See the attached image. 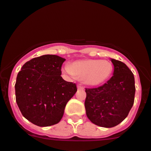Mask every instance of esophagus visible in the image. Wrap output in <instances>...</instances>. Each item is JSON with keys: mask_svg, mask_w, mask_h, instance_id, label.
Here are the masks:
<instances>
[{"mask_svg": "<svg viewBox=\"0 0 151 151\" xmlns=\"http://www.w3.org/2000/svg\"><path fill=\"white\" fill-rule=\"evenodd\" d=\"M77 88H78V89H84V87L81 85V84H78V85H77Z\"/></svg>", "mask_w": 151, "mask_h": 151, "instance_id": "34e87169", "label": "esophagus"}]
</instances>
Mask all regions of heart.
<instances>
[{
  "instance_id": "heart-1",
  "label": "heart",
  "mask_w": 151,
  "mask_h": 151,
  "mask_svg": "<svg viewBox=\"0 0 151 151\" xmlns=\"http://www.w3.org/2000/svg\"><path fill=\"white\" fill-rule=\"evenodd\" d=\"M64 72L73 77L84 79L89 86H100L110 78L113 65L108 60L85 59L71 63L64 67Z\"/></svg>"
}]
</instances>
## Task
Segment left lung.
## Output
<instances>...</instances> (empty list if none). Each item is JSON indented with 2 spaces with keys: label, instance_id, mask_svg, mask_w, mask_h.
<instances>
[{
  "label": "left lung",
  "instance_id": "8db88e82",
  "mask_svg": "<svg viewBox=\"0 0 151 151\" xmlns=\"http://www.w3.org/2000/svg\"><path fill=\"white\" fill-rule=\"evenodd\" d=\"M113 76L97 88H86L84 106L87 117L92 123L112 127L123 121L134 103L135 78L125 64L111 59Z\"/></svg>",
  "mask_w": 151,
  "mask_h": 151
}]
</instances>
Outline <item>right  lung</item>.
<instances>
[{
	"mask_svg": "<svg viewBox=\"0 0 151 151\" xmlns=\"http://www.w3.org/2000/svg\"><path fill=\"white\" fill-rule=\"evenodd\" d=\"M66 59L46 54L24 64L15 84L16 103L21 114L39 127L55 125L61 120L68 101L77 88L64 80L62 66Z\"/></svg>",
	"mask_w": 151,
	"mask_h": 151,
	"instance_id": "add662e5",
	"label": "right lung"
}]
</instances>
